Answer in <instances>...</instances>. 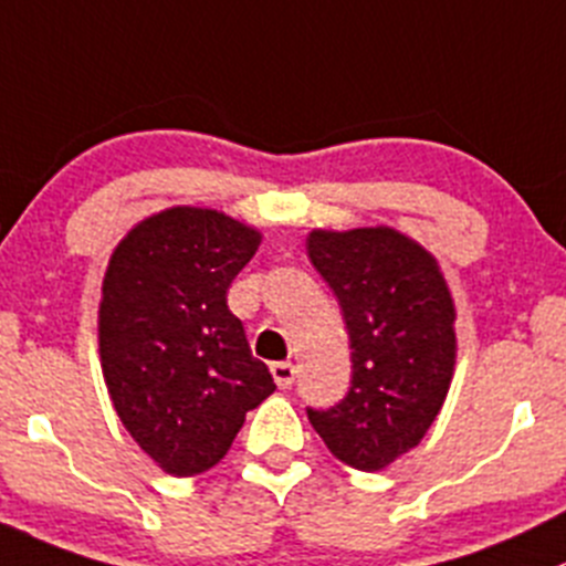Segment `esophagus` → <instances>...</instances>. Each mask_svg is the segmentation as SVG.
Wrapping results in <instances>:
<instances>
[{
	"mask_svg": "<svg viewBox=\"0 0 566 566\" xmlns=\"http://www.w3.org/2000/svg\"><path fill=\"white\" fill-rule=\"evenodd\" d=\"M271 373H273V381H276L279 389L293 387V381H295V365H290V361H273Z\"/></svg>",
	"mask_w": 566,
	"mask_h": 566,
	"instance_id": "esophagus-1",
	"label": "esophagus"
}]
</instances>
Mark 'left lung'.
<instances>
[{
    "label": "left lung",
    "instance_id": "obj_1",
    "mask_svg": "<svg viewBox=\"0 0 566 566\" xmlns=\"http://www.w3.org/2000/svg\"><path fill=\"white\" fill-rule=\"evenodd\" d=\"M312 265L334 290L350 337V389L306 409L339 462L365 473L420 446L457 365V306L434 254L389 227L312 229Z\"/></svg>",
    "mask_w": 566,
    "mask_h": 566
}]
</instances>
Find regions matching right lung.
<instances>
[{
	"instance_id": "add662e5",
	"label": "right lung",
	"mask_w": 566,
	"mask_h": 566,
	"mask_svg": "<svg viewBox=\"0 0 566 566\" xmlns=\"http://www.w3.org/2000/svg\"><path fill=\"white\" fill-rule=\"evenodd\" d=\"M262 234L227 212L171 207L109 254L98 304L104 384L124 429L177 479L216 468L245 411L276 389L227 290Z\"/></svg>"
}]
</instances>
